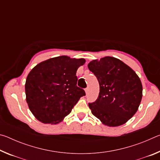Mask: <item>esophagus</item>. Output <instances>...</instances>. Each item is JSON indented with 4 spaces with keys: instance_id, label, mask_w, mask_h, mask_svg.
<instances>
[{
    "instance_id": "esophagus-1",
    "label": "esophagus",
    "mask_w": 160,
    "mask_h": 160,
    "mask_svg": "<svg viewBox=\"0 0 160 160\" xmlns=\"http://www.w3.org/2000/svg\"><path fill=\"white\" fill-rule=\"evenodd\" d=\"M85 93L88 94V93H89V88H85Z\"/></svg>"
}]
</instances>
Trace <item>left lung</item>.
<instances>
[{
    "label": "left lung",
    "mask_w": 160,
    "mask_h": 160,
    "mask_svg": "<svg viewBox=\"0 0 160 160\" xmlns=\"http://www.w3.org/2000/svg\"><path fill=\"white\" fill-rule=\"evenodd\" d=\"M99 84L98 98L89 103L92 113L104 125L126 123L138 109L142 86L135 72L123 61L111 56L88 64Z\"/></svg>",
    "instance_id": "left-lung-1"
}]
</instances>
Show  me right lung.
<instances>
[{"label": "right lung", "instance_id": "right-lung-1", "mask_svg": "<svg viewBox=\"0 0 160 160\" xmlns=\"http://www.w3.org/2000/svg\"><path fill=\"white\" fill-rule=\"evenodd\" d=\"M85 63L84 58L61 56L32 68L26 79V101L37 120L44 123H60L85 95L84 90L76 85L77 70Z\"/></svg>", "mask_w": 160, "mask_h": 160}]
</instances>
